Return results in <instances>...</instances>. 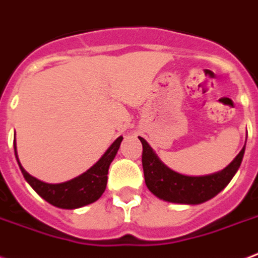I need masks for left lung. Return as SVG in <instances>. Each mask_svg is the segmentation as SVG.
Segmentation results:
<instances>
[{
	"label": "left lung",
	"instance_id": "obj_1",
	"mask_svg": "<svg viewBox=\"0 0 258 258\" xmlns=\"http://www.w3.org/2000/svg\"><path fill=\"white\" fill-rule=\"evenodd\" d=\"M139 141L143 146L142 165L149 190L165 202L178 204H200L212 199L231 181L245 153L243 146L233 162L221 172L207 176H184L168 168L143 138L139 137Z\"/></svg>",
	"mask_w": 258,
	"mask_h": 258
}]
</instances>
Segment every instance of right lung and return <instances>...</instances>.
<instances>
[{"mask_svg":"<svg viewBox=\"0 0 258 258\" xmlns=\"http://www.w3.org/2000/svg\"><path fill=\"white\" fill-rule=\"evenodd\" d=\"M121 141H123V137L117 138L109 146V149L104 153L103 157L92 168L88 169L85 173H82L81 176L76 177L70 181L60 182V184H48V182H43L31 176L21 166L19 158H17L16 139L13 141V145H15L16 160L19 162L21 173L27 182L32 186L33 190L55 207L74 210V208L84 207L86 204L93 203L100 199V196L104 194L105 186H107L108 169L120 147Z\"/></svg>","mask_w":258,"mask_h":258,"instance_id":"right-lung-1","label":"right lung"}]
</instances>
